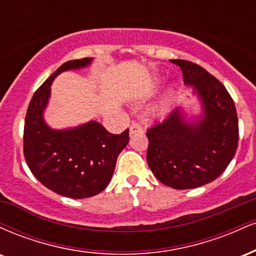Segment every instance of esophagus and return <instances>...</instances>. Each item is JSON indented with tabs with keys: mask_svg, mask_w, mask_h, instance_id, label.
<instances>
[{
	"mask_svg": "<svg viewBox=\"0 0 256 256\" xmlns=\"http://www.w3.org/2000/svg\"><path fill=\"white\" fill-rule=\"evenodd\" d=\"M140 132H143V128L142 125L140 124V122H134L130 126V134H140Z\"/></svg>",
	"mask_w": 256,
	"mask_h": 256,
	"instance_id": "esophagus-1",
	"label": "esophagus"
}]
</instances>
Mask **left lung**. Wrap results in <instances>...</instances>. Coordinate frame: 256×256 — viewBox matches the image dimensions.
I'll return each mask as SVG.
<instances>
[{"instance_id":"left-lung-1","label":"left lung","mask_w":256,"mask_h":256,"mask_svg":"<svg viewBox=\"0 0 256 256\" xmlns=\"http://www.w3.org/2000/svg\"><path fill=\"white\" fill-rule=\"evenodd\" d=\"M180 67L184 83L192 85L202 104L196 122L179 108L146 130V161L162 184L194 189L210 183L225 171L238 146V119L226 88L198 64L171 60Z\"/></svg>"}]
</instances>
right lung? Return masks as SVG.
<instances>
[{
  "label": "right lung",
  "mask_w": 256,
  "mask_h": 256,
  "mask_svg": "<svg viewBox=\"0 0 256 256\" xmlns=\"http://www.w3.org/2000/svg\"><path fill=\"white\" fill-rule=\"evenodd\" d=\"M91 61L85 58L61 64L34 94L25 118L24 156L28 168L44 186L72 198L104 192L118 155L130 140L128 128L113 134L98 122L67 130H52L44 122L54 78L64 71L86 67Z\"/></svg>",
  "instance_id": "obj_1"
}]
</instances>
